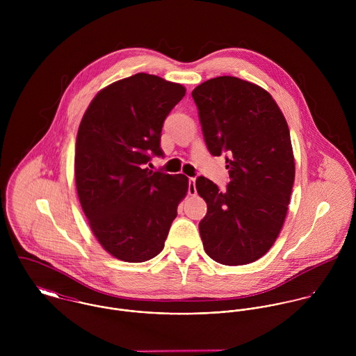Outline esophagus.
<instances>
[{
    "instance_id": "34e87169",
    "label": "esophagus",
    "mask_w": 356,
    "mask_h": 356,
    "mask_svg": "<svg viewBox=\"0 0 356 356\" xmlns=\"http://www.w3.org/2000/svg\"><path fill=\"white\" fill-rule=\"evenodd\" d=\"M196 178H189V186H188V193L191 196L196 195Z\"/></svg>"
}]
</instances>
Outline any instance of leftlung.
Masks as SVG:
<instances>
[{
    "label": "left lung",
    "instance_id": "1",
    "mask_svg": "<svg viewBox=\"0 0 356 356\" xmlns=\"http://www.w3.org/2000/svg\"><path fill=\"white\" fill-rule=\"evenodd\" d=\"M204 140L212 156H226V191L197 177L207 203L199 223L204 251L215 261L257 260L277 240L295 181L288 123L273 97L236 76L205 81L193 92Z\"/></svg>",
    "mask_w": 356,
    "mask_h": 356
}]
</instances>
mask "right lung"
<instances>
[{
	"instance_id": "1",
	"label": "right lung",
	"mask_w": 356,
	"mask_h": 356,
	"mask_svg": "<svg viewBox=\"0 0 356 356\" xmlns=\"http://www.w3.org/2000/svg\"><path fill=\"white\" fill-rule=\"evenodd\" d=\"M185 93L182 85L140 72L102 89L79 124L78 197L102 248L123 261L161 252L186 196L188 177L147 167L164 156L163 123Z\"/></svg>"
}]
</instances>
